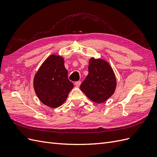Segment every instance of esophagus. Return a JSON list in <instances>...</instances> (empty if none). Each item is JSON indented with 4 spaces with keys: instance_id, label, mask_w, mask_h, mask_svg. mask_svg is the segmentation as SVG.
<instances>
[{
    "instance_id": "esophagus-1",
    "label": "esophagus",
    "mask_w": 157,
    "mask_h": 157,
    "mask_svg": "<svg viewBox=\"0 0 157 157\" xmlns=\"http://www.w3.org/2000/svg\"><path fill=\"white\" fill-rule=\"evenodd\" d=\"M80 84H81V82H80V81H77V82H76L75 83V86H77V87H79Z\"/></svg>"
}]
</instances>
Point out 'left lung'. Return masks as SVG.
I'll use <instances>...</instances> for the list:
<instances>
[{
	"label": "left lung",
	"instance_id": "left-lung-1",
	"mask_svg": "<svg viewBox=\"0 0 157 157\" xmlns=\"http://www.w3.org/2000/svg\"><path fill=\"white\" fill-rule=\"evenodd\" d=\"M116 87V77L110 64L101 58H90L88 75L80 86L84 94L94 102L101 103L112 96Z\"/></svg>",
	"mask_w": 157,
	"mask_h": 157
}]
</instances>
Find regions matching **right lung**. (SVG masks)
<instances>
[{
    "label": "right lung",
    "mask_w": 157,
    "mask_h": 157,
    "mask_svg": "<svg viewBox=\"0 0 157 157\" xmlns=\"http://www.w3.org/2000/svg\"><path fill=\"white\" fill-rule=\"evenodd\" d=\"M64 62L63 57L51 54L42 63L33 78V88L38 98L51 108L62 105L74 86L68 79Z\"/></svg>",
    "instance_id": "right-lung-1"
}]
</instances>
